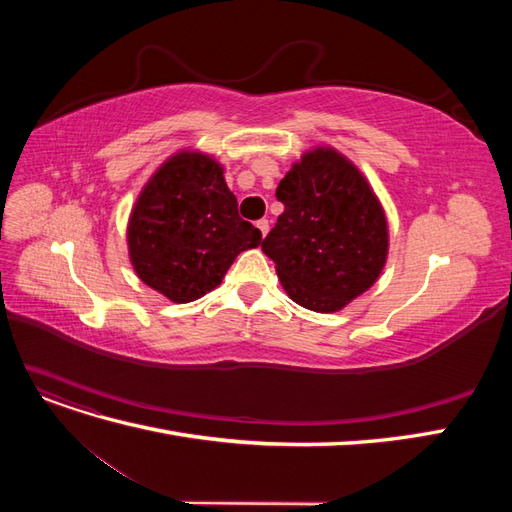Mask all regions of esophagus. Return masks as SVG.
<instances>
[{"label":"esophagus","mask_w":512,"mask_h":512,"mask_svg":"<svg viewBox=\"0 0 512 512\" xmlns=\"http://www.w3.org/2000/svg\"><path fill=\"white\" fill-rule=\"evenodd\" d=\"M256 228L260 230L262 237H267V232H269V220H258V222H256Z\"/></svg>","instance_id":"esophagus-1"}]
</instances>
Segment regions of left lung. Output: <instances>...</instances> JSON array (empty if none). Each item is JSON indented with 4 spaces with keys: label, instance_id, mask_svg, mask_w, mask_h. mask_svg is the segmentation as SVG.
Listing matches in <instances>:
<instances>
[{
    "label": "left lung",
    "instance_id": "1",
    "mask_svg": "<svg viewBox=\"0 0 512 512\" xmlns=\"http://www.w3.org/2000/svg\"><path fill=\"white\" fill-rule=\"evenodd\" d=\"M284 213L262 241L288 297L333 314L378 282L389 220L371 183L331 145L301 153L275 190Z\"/></svg>",
    "mask_w": 512,
    "mask_h": 512
}]
</instances>
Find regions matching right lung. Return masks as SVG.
<instances>
[{
    "mask_svg": "<svg viewBox=\"0 0 512 512\" xmlns=\"http://www.w3.org/2000/svg\"><path fill=\"white\" fill-rule=\"evenodd\" d=\"M126 241L138 280L168 301L190 303L218 288L235 258L262 237L239 218L224 166L209 153L181 149L138 192Z\"/></svg>",
    "mask_w": 512,
    "mask_h": 512,
    "instance_id": "add662e5",
    "label": "right lung"
}]
</instances>
